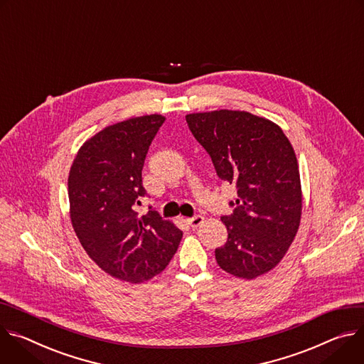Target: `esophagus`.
I'll use <instances>...</instances> for the list:
<instances>
[{"instance_id":"obj_1","label":"esophagus","mask_w":364,"mask_h":364,"mask_svg":"<svg viewBox=\"0 0 364 364\" xmlns=\"http://www.w3.org/2000/svg\"><path fill=\"white\" fill-rule=\"evenodd\" d=\"M186 221H188V224H189L192 228H196V227H199L200 224L204 223V217H203V215H195V217H192V218H188Z\"/></svg>"}]
</instances>
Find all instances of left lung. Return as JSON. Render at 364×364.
Here are the masks:
<instances>
[{"label":"left lung","instance_id":"left-lung-1","mask_svg":"<svg viewBox=\"0 0 364 364\" xmlns=\"http://www.w3.org/2000/svg\"><path fill=\"white\" fill-rule=\"evenodd\" d=\"M186 123L221 181L237 186V207L221 218L228 238L215 250L218 266L247 280L270 272L289 250L302 215L301 176L289 139L273 121L247 111L192 112Z\"/></svg>","mask_w":364,"mask_h":364}]
</instances>
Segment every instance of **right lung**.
Listing matches in <instances>:
<instances>
[{"label":"right lung","instance_id":"right-lung-1","mask_svg":"<svg viewBox=\"0 0 364 364\" xmlns=\"http://www.w3.org/2000/svg\"><path fill=\"white\" fill-rule=\"evenodd\" d=\"M164 121L150 114L102 129L80 146L69 171V215L79 243L105 273L130 284L165 270L182 240L172 221L133 208L146 193L141 171Z\"/></svg>","mask_w":364,"mask_h":364}]
</instances>
